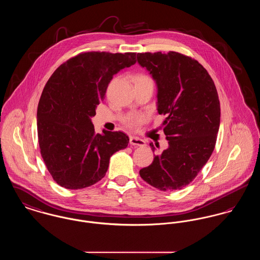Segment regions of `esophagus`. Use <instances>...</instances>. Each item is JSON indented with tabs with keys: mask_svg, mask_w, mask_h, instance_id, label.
Returning a JSON list of instances; mask_svg holds the SVG:
<instances>
[{
	"mask_svg": "<svg viewBox=\"0 0 260 260\" xmlns=\"http://www.w3.org/2000/svg\"><path fill=\"white\" fill-rule=\"evenodd\" d=\"M130 144L133 146H138V147H144L146 145V142L140 139L139 137H135V136H131L130 137Z\"/></svg>",
	"mask_w": 260,
	"mask_h": 260,
	"instance_id": "obj_1",
	"label": "esophagus"
}]
</instances>
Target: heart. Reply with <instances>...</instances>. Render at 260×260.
<instances>
[{
    "mask_svg": "<svg viewBox=\"0 0 260 260\" xmlns=\"http://www.w3.org/2000/svg\"><path fill=\"white\" fill-rule=\"evenodd\" d=\"M134 81H135V84L137 83H143V82H153L152 79L146 75V74H137L134 78ZM147 120V115L146 114H142V113H133V114H130L128 115L124 122L130 126V127H137L139 125L143 124L145 121Z\"/></svg>",
    "mask_w": 260,
    "mask_h": 260,
    "instance_id": "obj_1",
    "label": "heart"
}]
</instances>
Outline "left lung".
Returning <instances> with one entry per match:
<instances>
[{"label": "left lung", "mask_w": 260, "mask_h": 260, "mask_svg": "<svg viewBox=\"0 0 260 260\" xmlns=\"http://www.w3.org/2000/svg\"><path fill=\"white\" fill-rule=\"evenodd\" d=\"M137 59L156 81L157 110L166 116L169 143L151 165L140 170V176L156 189H183L206 165L215 146L220 121L215 85L199 61L176 51L138 53ZM150 146L154 152L153 143Z\"/></svg>", "instance_id": "obj_1"}]
</instances>
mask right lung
<instances>
[{"mask_svg":"<svg viewBox=\"0 0 260 260\" xmlns=\"http://www.w3.org/2000/svg\"><path fill=\"white\" fill-rule=\"evenodd\" d=\"M135 63V52H81L47 80L38 105V137L44 162L59 186L94 185L105 176L110 157L128 146L121 131L96 134L91 117L113 75Z\"/></svg>","mask_w":260,"mask_h":260,"instance_id":"1","label":"right lung"}]
</instances>
